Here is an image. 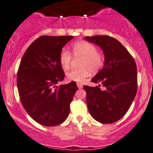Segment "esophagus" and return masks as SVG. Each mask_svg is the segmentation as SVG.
I'll return each instance as SVG.
<instances>
[{
    "instance_id": "obj_1",
    "label": "esophagus",
    "mask_w": 153,
    "mask_h": 153,
    "mask_svg": "<svg viewBox=\"0 0 153 153\" xmlns=\"http://www.w3.org/2000/svg\"><path fill=\"white\" fill-rule=\"evenodd\" d=\"M76 85H77V87H78L79 89H82V87H83V85H82V84L80 83V82H77Z\"/></svg>"
}]
</instances>
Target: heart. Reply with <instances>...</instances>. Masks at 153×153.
<instances>
[{"label": "heart", "mask_w": 153, "mask_h": 153, "mask_svg": "<svg viewBox=\"0 0 153 153\" xmlns=\"http://www.w3.org/2000/svg\"><path fill=\"white\" fill-rule=\"evenodd\" d=\"M71 53L74 57L82 58L78 69L69 71L66 77L69 81L82 82L90 74V72L96 73L103 66L104 57L97 52V48L93 44L85 40L77 41L71 45ZM72 56L71 53L63 49L59 54V63L64 71L71 66Z\"/></svg>", "instance_id": "obj_1"}]
</instances>
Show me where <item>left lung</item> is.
Here are the masks:
<instances>
[{"mask_svg":"<svg viewBox=\"0 0 153 153\" xmlns=\"http://www.w3.org/2000/svg\"><path fill=\"white\" fill-rule=\"evenodd\" d=\"M99 45L105 55L103 68L91 80L99 87L84 85L87 107L96 121L112 123L126 114L137 91V71L134 59L119 41L108 35L85 37Z\"/></svg>","mask_w":153,"mask_h":153,"instance_id":"obj_1","label":"left lung"}]
</instances>
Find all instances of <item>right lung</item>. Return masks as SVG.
Instances as JSON below:
<instances>
[{
	"label": "right lung",
	"mask_w": 153,
	"mask_h": 153,
	"mask_svg": "<svg viewBox=\"0 0 153 153\" xmlns=\"http://www.w3.org/2000/svg\"><path fill=\"white\" fill-rule=\"evenodd\" d=\"M73 36H41L29 46L17 72V87L23 107L36 122L61 124L68 117L76 84L57 86L65 73L59 54Z\"/></svg>",
	"instance_id": "obj_1"
}]
</instances>
